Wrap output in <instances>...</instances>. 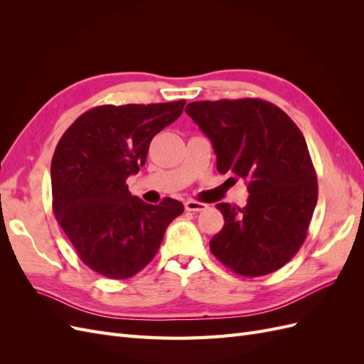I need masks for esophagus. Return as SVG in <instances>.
Returning <instances> with one entry per match:
<instances>
[{
    "label": "esophagus",
    "mask_w": 364,
    "mask_h": 364,
    "mask_svg": "<svg viewBox=\"0 0 364 364\" xmlns=\"http://www.w3.org/2000/svg\"><path fill=\"white\" fill-rule=\"evenodd\" d=\"M208 205L202 203V202H197V200H186L185 202V209L186 211H193V213H199V211H203V209H206Z\"/></svg>",
    "instance_id": "esophagus-1"
}]
</instances>
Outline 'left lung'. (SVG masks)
Listing matches in <instances>:
<instances>
[{"label":"left lung","mask_w":364,"mask_h":364,"mask_svg":"<svg viewBox=\"0 0 364 364\" xmlns=\"http://www.w3.org/2000/svg\"><path fill=\"white\" fill-rule=\"evenodd\" d=\"M211 139L217 170L247 183L245 208L217 203L225 226L209 241L214 257L241 277L285 266L301 249L317 203V178L305 138L282 109L261 98L186 106Z\"/></svg>","instance_id":"1"}]
</instances>
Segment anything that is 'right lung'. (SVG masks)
Segmentation results:
<instances>
[{
    "instance_id": "1",
    "label": "right lung",
    "mask_w": 364,
    "mask_h": 364,
    "mask_svg": "<svg viewBox=\"0 0 364 364\" xmlns=\"http://www.w3.org/2000/svg\"><path fill=\"white\" fill-rule=\"evenodd\" d=\"M185 100L103 105L82 114L51 161L53 213L77 255L111 279L134 277L155 258L165 229L183 205L165 197L149 205L126 181L146 164L158 132L178 119Z\"/></svg>"
}]
</instances>
